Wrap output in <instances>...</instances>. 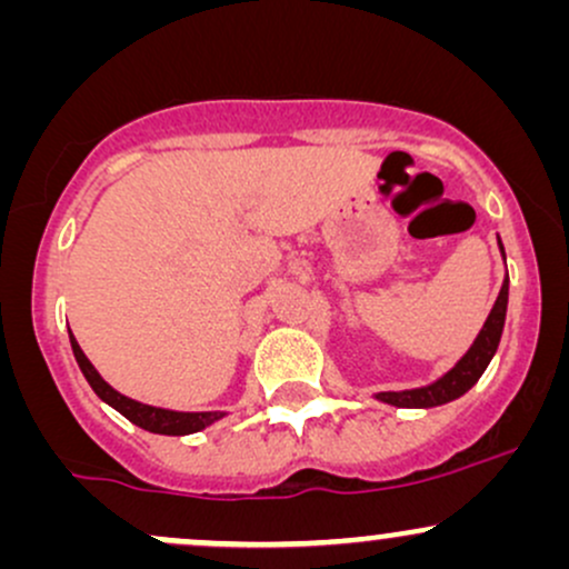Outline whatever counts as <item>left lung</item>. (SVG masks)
<instances>
[{
  "instance_id": "1",
  "label": "left lung",
  "mask_w": 569,
  "mask_h": 569,
  "mask_svg": "<svg viewBox=\"0 0 569 569\" xmlns=\"http://www.w3.org/2000/svg\"><path fill=\"white\" fill-rule=\"evenodd\" d=\"M502 251V243H500ZM506 257V253H502ZM506 310H508V276L502 280V289L495 299L492 312L487 316L485 326H481L479 337L473 339L471 350L455 363L447 375L439 377L433 385H426V388H415V390H385V393H377V398L390 407H403V409H430V407H441V403L455 401L462 393L473 388L479 382V377L485 375V369L492 361L495 350L500 345V335H502V323H506Z\"/></svg>"
}]
</instances>
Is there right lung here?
<instances>
[{
    "label": "right lung",
    "instance_id": "right-lung-1",
    "mask_svg": "<svg viewBox=\"0 0 569 569\" xmlns=\"http://www.w3.org/2000/svg\"><path fill=\"white\" fill-rule=\"evenodd\" d=\"M71 339V350H74L77 363H80L84 380L90 382V388L96 390V396L101 401H107L109 407L120 411L122 417H128L133 426H139L149 433H162V436H187V433H198V430L213 426V422L224 417V411H173V409H160V407H149V403L133 401V398L117 393V390L98 375L93 363L88 361L80 345H77L74 335L69 331Z\"/></svg>",
    "mask_w": 569,
    "mask_h": 569
}]
</instances>
